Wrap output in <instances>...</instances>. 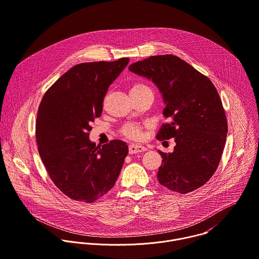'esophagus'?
Instances as JSON below:
<instances>
[{
	"label": "esophagus",
	"instance_id": "obj_1",
	"mask_svg": "<svg viewBox=\"0 0 259 259\" xmlns=\"http://www.w3.org/2000/svg\"><path fill=\"white\" fill-rule=\"evenodd\" d=\"M147 151V149L143 146H138V145H130L128 146V153L130 154H139Z\"/></svg>",
	"mask_w": 259,
	"mask_h": 259
}]
</instances>
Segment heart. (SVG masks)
<instances>
[{"label": "heart", "mask_w": 259, "mask_h": 259, "mask_svg": "<svg viewBox=\"0 0 259 259\" xmlns=\"http://www.w3.org/2000/svg\"><path fill=\"white\" fill-rule=\"evenodd\" d=\"M145 90H152V89L144 83H135L133 87H131V93L141 92ZM142 131H143V127L140 124L127 123L121 127L120 134L126 139L137 141L142 138Z\"/></svg>", "instance_id": "obj_1"}]
</instances>
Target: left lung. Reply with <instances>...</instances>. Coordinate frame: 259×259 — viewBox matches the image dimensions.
<instances>
[{"mask_svg": "<svg viewBox=\"0 0 259 259\" xmlns=\"http://www.w3.org/2000/svg\"><path fill=\"white\" fill-rule=\"evenodd\" d=\"M130 70L159 87L166 107L159 141L175 138L174 152L162 156L159 183L172 192L187 194L204 184L218 168L227 137V119L212 81L178 56L146 58Z\"/></svg>", "mask_w": 259, "mask_h": 259, "instance_id": "1", "label": "left lung"}]
</instances>
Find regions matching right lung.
<instances>
[{
  "instance_id": "obj_1",
  "label": "right lung",
  "mask_w": 259,
  "mask_h": 259,
  "mask_svg": "<svg viewBox=\"0 0 259 259\" xmlns=\"http://www.w3.org/2000/svg\"><path fill=\"white\" fill-rule=\"evenodd\" d=\"M116 61L80 63L45 92L37 114L36 142L55 186L72 200L93 203L115 184L127 146L119 140L95 146L90 123L102 112L109 85L127 65Z\"/></svg>"
}]
</instances>
